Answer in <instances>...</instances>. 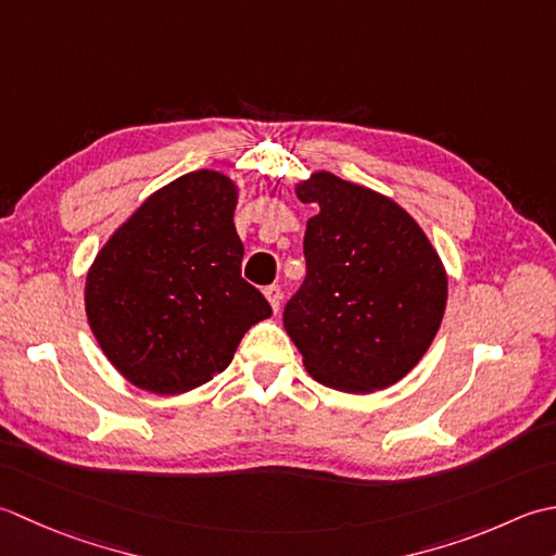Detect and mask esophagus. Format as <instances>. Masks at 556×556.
<instances>
[{
	"mask_svg": "<svg viewBox=\"0 0 556 556\" xmlns=\"http://www.w3.org/2000/svg\"><path fill=\"white\" fill-rule=\"evenodd\" d=\"M264 294H266V300H268V304H270V309L278 312V309H280V300H282V290H280L278 286H268V288L264 290Z\"/></svg>",
	"mask_w": 556,
	"mask_h": 556,
	"instance_id": "esophagus-1",
	"label": "esophagus"
}]
</instances>
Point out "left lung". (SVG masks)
<instances>
[{
  "mask_svg": "<svg viewBox=\"0 0 556 556\" xmlns=\"http://www.w3.org/2000/svg\"><path fill=\"white\" fill-rule=\"evenodd\" d=\"M319 213L307 220V276L282 324L312 377L371 393L403 379L444 319L446 270L399 203L331 173L298 185Z\"/></svg>",
  "mask_w": 556,
  "mask_h": 556,
  "instance_id": "1",
  "label": "left lung"
}]
</instances>
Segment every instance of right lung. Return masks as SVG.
<instances>
[{
    "label": "right lung",
    "mask_w": 556,
    "mask_h": 556,
    "mask_svg": "<svg viewBox=\"0 0 556 556\" xmlns=\"http://www.w3.org/2000/svg\"><path fill=\"white\" fill-rule=\"evenodd\" d=\"M237 189L199 169L146 199L100 249L86 314L124 379L173 395L211 381L270 304L242 278Z\"/></svg>",
    "instance_id": "obj_1"
}]
</instances>
